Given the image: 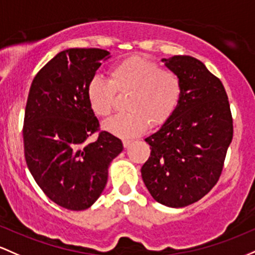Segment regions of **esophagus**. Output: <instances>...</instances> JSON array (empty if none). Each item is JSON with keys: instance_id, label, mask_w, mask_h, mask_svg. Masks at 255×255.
Returning a JSON list of instances; mask_svg holds the SVG:
<instances>
[{"instance_id": "esophagus-1", "label": "esophagus", "mask_w": 255, "mask_h": 255, "mask_svg": "<svg viewBox=\"0 0 255 255\" xmlns=\"http://www.w3.org/2000/svg\"><path fill=\"white\" fill-rule=\"evenodd\" d=\"M131 143H132V141H131V139H128V138H124V139H123V145H124L125 148H128V145L131 144Z\"/></svg>"}]
</instances>
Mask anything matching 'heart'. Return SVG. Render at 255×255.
I'll use <instances>...</instances> for the list:
<instances>
[{
  "instance_id": "obj_1",
  "label": "heart",
  "mask_w": 255,
  "mask_h": 255,
  "mask_svg": "<svg viewBox=\"0 0 255 255\" xmlns=\"http://www.w3.org/2000/svg\"><path fill=\"white\" fill-rule=\"evenodd\" d=\"M116 93L128 97V113L108 119L104 128L120 137H135L150 125L160 127L172 116L182 95L181 78L170 68L151 60L128 58L110 71V81L94 77L88 84L90 108L96 116L108 117L116 105Z\"/></svg>"
}]
</instances>
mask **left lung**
<instances>
[{
    "instance_id": "1",
    "label": "left lung",
    "mask_w": 255,
    "mask_h": 255,
    "mask_svg": "<svg viewBox=\"0 0 255 255\" xmlns=\"http://www.w3.org/2000/svg\"><path fill=\"white\" fill-rule=\"evenodd\" d=\"M179 76L182 95L172 116L145 138L150 156L142 178L150 195L168 207H185L218 182L233 139V116L224 85L200 60L162 59Z\"/></svg>"
}]
</instances>
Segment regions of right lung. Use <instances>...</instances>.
I'll return each mask as SVG.
<instances>
[{
    "instance_id": "1",
    "label": "right lung",
    "mask_w": 255,
    "mask_h": 255,
    "mask_svg": "<svg viewBox=\"0 0 255 255\" xmlns=\"http://www.w3.org/2000/svg\"><path fill=\"white\" fill-rule=\"evenodd\" d=\"M110 58V51L99 48L60 51L28 91L22 128L27 167L43 193L71 211L87 210L99 199L108 166L123 150L119 138L100 131L87 95L101 61Z\"/></svg>"
}]
</instances>
